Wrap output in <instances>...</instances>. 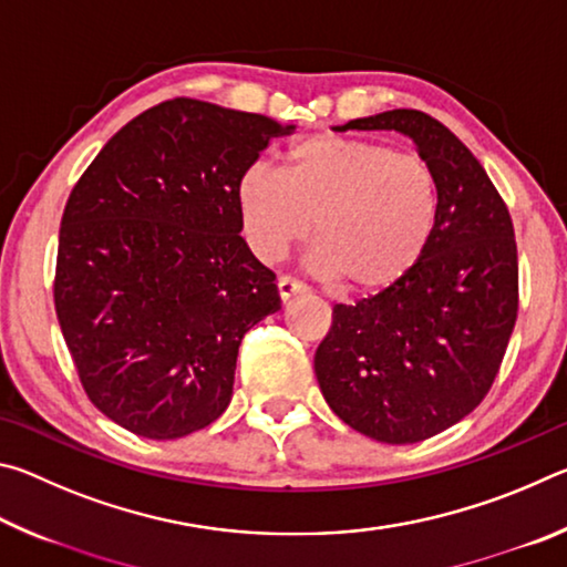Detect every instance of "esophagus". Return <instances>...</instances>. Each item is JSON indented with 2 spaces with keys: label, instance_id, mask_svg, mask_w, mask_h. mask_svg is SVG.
Masks as SVG:
<instances>
[{
  "label": "esophagus",
  "instance_id": "esophagus-1",
  "mask_svg": "<svg viewBox=\"0 0 567 567\" xmlns=\"http://www.w3.org/2000/svg\"><path fill=\"white\" fill-rule=\"evenodd\" d=\"M305 290H307L305 282L295 280V277H290V275H282L280 280H277V292H280L282 300H290V297L300 295V292H305Z\"/></svg>",
  "mask_w": 567,
  "mask_h": 567
}]
</instances>
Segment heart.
<instances>
[{"label": "heart", "instance_id": "1", "mask_svg": "<svg viewBox=\"0 0 567 567\" xmlns=\"http://www.w3.org/2000/svg\"><path fill=\"white\" fill-rule=\"evenodd\" d=\"M252 252L272 262L310 235L315 270L352 295L392 290L427 255L440 219L433 167L372 140L315 134L287 150L285 169L252 165L237 182Z\"/></svg>", "mask_w": 567, "mask_h": 567}]
</instances>
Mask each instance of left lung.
Wrapping results in <instances>:
<instances>
[{
	"mask_svg": "<svg viewBox=\"0 0 567 567\" xmlns=\"http://www.w3.org/2000/svg\"><path fill=\"white\" fill-rule=\"evenodd\" d=\"M415 142L440 185L427 255L405 280L334 305L315 375L344 425L388 445L420 443L470 415L491 390L517 320L513 219L483 165L417 110L350 120Z\"/></svg>",
	"mask_w": 567,
	"mask_h": 567,
	"instance_id": "8db88e82",
	"label": "left lung"
}]
</instances>
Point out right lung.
Segmentation results:
<instances>
[{"instance_id":"obj_1","label":"right lung","mask_w":567,"mask_h":567,"mask_svg":"<svg viewBox=\"0 0 567 567\" xmlns=\"http://www.w3.org/2000/svg\"><path fill=\"white\" fill-rule=\"evenodd\" d=\"M265 114L177 97L114 134L66 199L54 307L92 405L177 440L233 400L245 332L280 310L249 252L237 182L272 137Z\"/></svg>"}]
</instances>
